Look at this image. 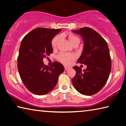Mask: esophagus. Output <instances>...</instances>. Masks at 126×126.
<instances>
[{"label":"esophagus","instance_id":"obj_1","mask_svg":"<svg viewBox=\"0 0 126 126\" xmlns=\"http://www.w3.org/2000/svg\"><path fill=\"white\" fill-rule=\"evenodd\" d=\"M69 69V67H67V66H64V69H65V71H67V70Z\"/></svg>","mask_w":126,"mask_h":126}]
</instances>
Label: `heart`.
I'll return each mask as SVG.
<instances>
[{
    "mask_svg": "<svg viewBox=\"0 0 126 126\" xmlns=\"http://www.w3.org/2000/svg\"><path fill=\"white\" fill-rule=\"evenodd\" d=\"M68 38H69V41L71 43L72 45L77 42H80L79 39L78 37H77L76 36L73 34H69L68 35ZM60 38V35H56L52 39V42H51V45H52V47L53 49H55L57 47V44H58ZM74 58H75V57H74V55L73 54H68V53H60V54H59L58 55V56H57V59H58V60L61 63L65 65H69L70 64H71V62L74 60Z\"/></svg>",
    "mask_w": 126,
    "mask_h": 126,
    "instance_id": "heart-1",
    "label": "heart"
}]
</instances>
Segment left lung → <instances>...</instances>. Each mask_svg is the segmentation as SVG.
Segmentation results:
<instances>
[{
  "label": "left lung",
  "mask_w": 126,
  "mask_h": 126,
  "mask_svg": "<svg viewBox=\"0 0 126 126\" xmlns=\"http://www.w3.org/2000/svg\"><path fill=\"white\" fill-rule=\"evenodd\" d=\"M74 33L82 36L83 50L77 62L87 65V68L74 66L76 76L72 79L74 88L86 95L97 93L106 83L111 70V58L107 43L96 31L89 27L82 28Z\"/></svg>",
  "instance_id": "obj_1"
}]
</instances>
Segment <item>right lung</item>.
<instances>
[{"mask_svg": "<svg viewBox=\"0 0 126 126\" xmlns=\"http://www.w3.org/2000/svg\"><path fill=\"white\" fill-rule=\"evenodd\" d=\"M61 29L37 28L27 34L21 42L18 57V69L21 79L28 90L44 95L56 86L59 74L64 71L58 62L50 67L43 60L53 52L51 42Z\"/></svg>", "mask_w": 126, "mask_h": 126, "instance_id": "obj_1", "label": "right lung"}]
</instances>
